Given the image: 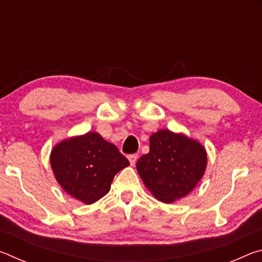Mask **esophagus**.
<instances>
[{
	"mask_svg": "<svg viewBox=\"0 0 262 262\" xmlns=\"http://www.w3.org/2000/svg\"><path fill=\"white\" fill-rule=\"evenodd\" d=\"M137 157H139V156H137L136 154H133V155H129V156H128V159H129V162H130L132 165H134V164L136 163Z\"/></svg>",
	"mask_w": 262,
	"mask_h": 262,
	"instance_id": "esophagus-1",
	"label": "esophagus"
}]
</instances>
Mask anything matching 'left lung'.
I'll use <instances>...</instances> for the list:
<instances>
[{"instance_id":"obj_1","label":"left lung","mask_w":262,"mask_h":262,"mask_svg":"<svg viewBox=\"0 0 262 262\" xmlns=\"http://www.w3.org/2000/svg\"><path fill=\"white\" fill-rule=\"evenodd\" d=\"M207 154L199 142L162 129L150 136V150L136 163L137 172L158 200L184 198L205 173Z\"/></svg>"}]
</instances>
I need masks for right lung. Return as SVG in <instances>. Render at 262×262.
Instances as JSON below:
<instances>
[{
  "label": "right lung",
  "instance_id": "obj_1",
  "mask_svg": "<svg viewBox=\"0 0 262 262\" xmlns=\"http://www.w3.org/2000/svg\"><path fill=\"white\" fill-rule=\"evenodd\" d=\"M51 165L66 192L91 205L108 192L114 176L129 162L98 133H88L57 144Z\"/></svg>",
  "mask_w": 262,
  "mask_h": 262
}]
</instances>
